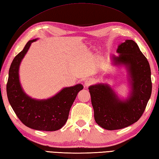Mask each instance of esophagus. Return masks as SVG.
<instances>
[{
    "label": "esophagus",
    "instance_id": "esophagus-1",
    "mask_svg": "<svg viewBox=\"0 0 159 159\" xmlns=\"http://www.w3.org/2000/svg\"><path fill=\"white\" fill-rule=\"evenodd\" d=\"M94 83V79H90V78H89V79H86V80H85L84 85H85V87H87V88H88V87H89V85H91L92 84H93Z\"/></svg>",
    "mask_w": 159,
    "mask_h": 159
}]
</instances>
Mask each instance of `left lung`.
<instances>
[{
    "label": "left lung",
    "instance_id": "8db88e82",
    "mask_svg": "<svg viewBox=\"0 0 159 159\" xmlns=\"http://www.w3.org/2000/svg\"><path fill=\"white\" fill-rule=\"evenodd\" d=\"M119 56H111L113 65L124 66L127 70L130 92L120 99L106 83L89 86L95 122L107 130L121 129L136 122L142 116L152 94L151 70L138 44L126 39L118 46Z\"/></svg>",
    "mask_w": 159,
    "mask_h": 159
}]
</instances>
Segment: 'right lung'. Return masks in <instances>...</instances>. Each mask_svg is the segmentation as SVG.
Listing matches in <instances>:
<instances>
[{
  "mask_svg": "<svg viewBox=\"0 0 159 159\" xmlns=\"http://www.w3.org/2000/svg\"><path fill=\"white\" fill-rule=\"evenodd\" d=\"M37 39L30 40L10 65L7 83V95L10 104L22 123L30 129L54 131L61 129L67 122L70 108L81 84L64 88L47 99H35L24 91L19 80V66L31 44Z\"/></svg>",
  "mask_w": 159,
  "mask_h": 159,
  "instance_id": "1",
  "label": "right lung"
}]
</instances>
